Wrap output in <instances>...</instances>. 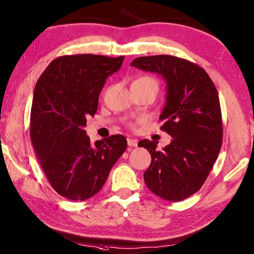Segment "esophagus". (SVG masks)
Instances as JSON below:
<instances>
[{"mask_svg": "<svg viewBox=\"0 0 254 254\" xmlns=\"http://www.w3.org/2000/svg\"><path fill=\"white\" fill-rule=\"evenodd\" d=\"M127 144L130 147H136L138 146V141H136L135 139H132V138H127Z\"/></svg>", "mask_w": 254, "mask_h": 254, "instance_id": "1", "label": "esophagus"}]
</instances>
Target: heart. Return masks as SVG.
<instances>
[{"instance_id":"1","label":"heart","mask_w":254,"mask_h":254,"mask_svg":"<svg viewBox=\"0 0 254 254\" xmlns=\"http://www.w3.org/2000/svg\"><path fill=\"white\" fill-rule=\"evenodd\" d=\"M134 82H141V83H150V84H154V86H156V87H158V84H157V82H156V80L155 79H152L151 76H141V78H139V79H136Z\"/></svg>"}]
</instances>
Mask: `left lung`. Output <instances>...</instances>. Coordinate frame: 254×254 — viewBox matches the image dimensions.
<instances>
[{"label": "left lung", "instance_id": "8db88e82", "mask_svg": "<svg viewBox=\"0 0 254 254\" xmlns=\"http://www.w3.org/2000/svg\"><path fill=\"white\" fill-rule=\"evenodd\" d=\"M143 71L162 74L167 83L160 128L173 140L162 151L144 139L138 146L151 155L144 183L156 195L182 201L199 191L219 155L223 122L218 92L198 64L172 55L136 58L131 63Z\"/></svg>", "mask_w": 254, "mask_h": 254}]
</instances>
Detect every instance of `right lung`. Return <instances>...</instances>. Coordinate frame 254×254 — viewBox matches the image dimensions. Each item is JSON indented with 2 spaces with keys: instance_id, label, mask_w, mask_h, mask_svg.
<instances>
[{
  "instance_id": "right-lung-1",
  "label": "right lung",
  "mask_w": 254,
  "mask_h": 254,
  "mask_svg": "<svg viewBox=\"0 0 254 254\" xmlns=\"http://www.w3.org/2000/svg\"><path fill=\"white\" fill-rule=\"evenodd\" d=\"M124 56L64 55L50 63L36 83L30 113V138L52 188L64 198L94 196L126 151L122 134L94 146L83 127L94 116L106 79L122 65Z\"/></svg>"
}]
</instances>
